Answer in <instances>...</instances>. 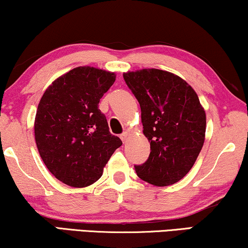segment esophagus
I'll list each match as a JSON object with an SVG mask.
<instances>
[{
    "instance_id": "34e87169",
    "label": "esophagus",
    "mask_w": 248,
    "mask_h": 248,
    "mask_svg": "<svg viewBox=\"0 0 248 248\" xmlns=\"http://www.w3.org/2000/svg\"><path fill=\"white\" fill-rule=\"evenodd\" d=\"M127 137H128V133H127V132H123V133L121 134V140L123 141L124 143H125V142H126V140H127Z\"/></svg>"
}]
</instances>
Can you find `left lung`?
<instances>
[{
    "label": "left lung",
    "mask_w": 248,
    "mask_h": 248,
    "mask_svg": "<svg viewBox=\"0 0 248 248\" xmlns=\"http://www.w3.org/2000/svg\"><path fill=\"white\" fill-rule=\"evenodd\" d=\"M141 107L143 134L150 155L135 165L139 177L155 186L181 181L204 143L205 111L189 84L175 74L143 69L123 74Z\"/></svg>",
    "instance_id": "1"
}]
</instances>
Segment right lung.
<instances>
[{
    "mask_svg": "<svg viewBox=\"0 0 248 248\" xmlns=\"http://www.w3.org/2000/svg\"><path fill=\"white\" fill-rule=\"evenodd\" d=\"M115 79V73L96 67H76L54 81L39 101L37 148L48 170L64 184H93L122 145L98 107Z\"/></svg>",
    "mask_w": 248,
    "mask_h": 248,
    "instance_id": "obj_1",
    "label": "right lung"
}]
</instances>
